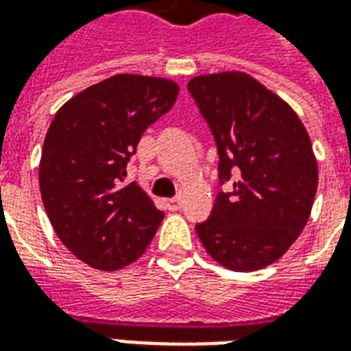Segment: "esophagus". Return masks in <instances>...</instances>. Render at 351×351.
Here are the masks:
<instances>
[{"label": "esophagus", "mask_w": 351, "mask_h": 351, "mask_svg": "<svg viewBox=\"0 0 351 351\" xmlns=\"http://www.w3.org/2000/svg\"><path fill=\"white\" fill-rule=\"evenodd\" d=\"M165 206H167V210H171V213H176V210H180V206H182V199H169L167 203H165Z\"/></svg>", "instance_id": "esophagus-1"}]
</instances>
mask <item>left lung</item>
<instances>
[{
	"label": "left lung",
	"mask_w": 351,
	"mask_h": 351,
	"mask_svg": "<svg viewBox=\"0 0 351 351\" xmlns=\"http://www.w3.org/2000/svg\"><path fill=\"white\" fill-rule=\"evenodd\" d=\"M191 97L218 146L220 191L195 226L208 256L237 272L263 269L301 235L317 190V161L301 118L243 71L199 75Z\"/></svg>",
	"instance_id": "left-lung-1"
}]
</instances>
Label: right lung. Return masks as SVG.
Returning a JSON list of instances; mask_svg holds the SVG:
<instances>
[{
    "label": "right lung",
    "mask_w": 351,
    "mask_h": 351,
    "mask_svg": "<svg viewBox=\"0 0 351 351\" xmlns=\"http://www.w3.org/2000/svg\"><path fill=\"white\" fill-rule=\"evenodd\" d=\"M175 80L114 75L82 90L50 123L39 188L45 210L73 256L118 271L143 256L165 214L137 182L128 161L148 125L175 105Z\"/></svg>",
    "instance_id": "obj_1"
}]
</instances>
